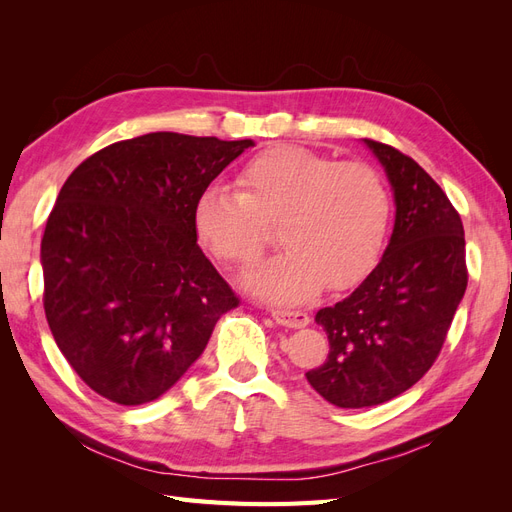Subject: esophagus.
Listing matches in <instances>:
<instances>
[{
	"instance_id": "obj_1",
	"label": "esophagus",
	"mask_w": 512,
	"mask_h": 512,
	"mask_svg": "<svg viewBox=\"0 0 512 512\" xmlns=\"http://www.w3.org/2000/svg\"><path fill=\"white\" fill-rule=\"evenodd\" d=\"M271 316L277 324L288 329H303L309 324L307 312H301V309H282V307H273Z\"/></svg>"
}]
</instances>
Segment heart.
I'll return each mask as SVG.
<instances>
[{
    "label": "heart",
    "mask_w": 512,
    "mask_h": 512,
    "mask_svg": "<svg viewBox=\"0 0 512 512\" xmlns=\"http://www.w3.org/2000/svg\"><path fill=\"white\" fill-rule=\"evenodd\" d=\"M237 189L209 185L196 196L192 222L200 243L239 269L256 265L277 226L286 252L247 277L260 297L299 303L322 286L348 290L374 269L391 220V196L374 166L273 147L241 166Z\"/></svg>",
    "instance_id": "b5f03b06"
}]
</instances>
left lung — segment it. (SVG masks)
Segmentation results:
<instances>
[{
    "label": "left lung",
    "instance_id": "obj_1",
    "mask_svg": "<svg viewBox=\"0 0 512 512\" xmlns=\"http://www.w3.org/2000/svg\"><path fill=\"white\" fill-rule=\"evenodd\" d=\"M365 143L389 175L397 213L378 267L316 314L329 356L305 376L337 408L378 406L421 380L468 286L463 224L444 190L406 153Z\"/></svg>",
    "mask_w": 512,
    "mask_h": 512
}]
</instances>
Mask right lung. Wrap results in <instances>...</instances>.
I'll return each mask as SVG.
<instances>
[{"mask_svg":"<svg viewBox=\"0 0 512 512\" xmlns=\"http://www.w3.org/2000/svg\"><path fill=\"white\" fill-rule=\"evenodd\" d=\"M245 141L151 132L72 170L42 237L44 314L79 378L108 401L158 399L239 297L196 243V196Z\"/></svg>","mask_w":512,"mask_h":512,"instance_id":"add662e5","label":"right lung"}]
</instances>
